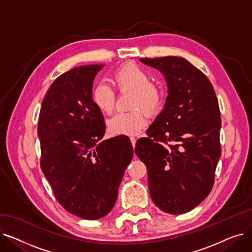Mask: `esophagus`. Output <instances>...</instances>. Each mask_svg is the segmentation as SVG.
<instances>
[{
    "label": "esophagus",
    "mask_w": 252,
    "mask_h": 252,
    "mask_svg": "<svg viewBox=\"0 0 252 252\" xmlns=\"http://www.w3.org/2000/svg\"><path fill=\"white\" fill-rule=\"evenodd\" d=\"M129 140H130V143H131V145H133V147H135V145H136V138H134V137H130L129 138Z\"/></svg>",
    "instance_id": "obj_1"
}]
</instances>
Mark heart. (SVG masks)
Instances as JSON below:
<instances>
[{"label":"heart","instance_id":"1","mask_svg":"<svg viewBox=\"0 0 252 252\" xmlns=\"http://www.w3.org/2000/svg\"><path fill=\"white\" fill-rule=\"evenodd\" d=\"M114 82L121 91L133 93L129 106L134 109L119 111L107 122L112 135L135 136L147 126V118L140 110L155 113L161 108L164 93L160 87L154 85L150 74L135 64H128L114 73ZM116 93L109 84L100 82L93 90L92 99L97 107L105 113H110L115 106Z\"/></svg>","mask_w":252,"mask_h":252}]
</instances>
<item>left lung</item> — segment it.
Here are the masks:
<instances>
[{"instance_id": "8db88e82", "label": "left lung", "mask_w": 252, "mask_h": 252, "mask_svg": "<svg viewBox=\"0 0 252 252\" xmlns=\"http://www.w3.org/2000/svg\"><path fill=\"white\" fill-rule=\"evenodd\" d=\"M140 60L162 72L168 96L135 153L147 167L155 205L170 215L185 214L205 199L215 183L220 157L218 98L206 75L186 59Z\"/></svg>"}]
</instances>
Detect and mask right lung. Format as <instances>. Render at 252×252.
<instances>
[{
  "mask_svg": "<svg viewBox=\"0 0 252 252\" xmlns=\"http://www.w3.org/2000/svg\"><path fill=\"white\" fill-rule=\"evenodd\" d=\"M103 65L73 68L48 90L38 116L41 167L57 201L68 213L98 220L110 213L134 156L126 136L100 142L104 118L92 88Z\"/></svg>",
  "mask_w": 252,
  "mask_h": 252,
  "instance_id": "add662e5",
  "label": "right lung"
}]
</instances>
